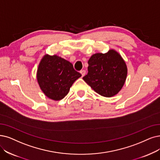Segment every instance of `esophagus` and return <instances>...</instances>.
I'll list each match as a JSON object with an SVG mask.
<instances>
[{
    "label": "esophagus",
    "mask_w": 160,
    "mask_h": 160,
    "mask_svg": "<svg viewBox=\"0 0 160 160\" xmlns=\"http://www.w3.org/2000/svg\"><path fill=\"white\" fill-rule=\"evenodd\" d=\"M80 73H81V74L82 75V77H83V76L85 75L86 72H85V70H81Z\"/></svg>",
    "instance_id": "obj_1"
}]
</instances>
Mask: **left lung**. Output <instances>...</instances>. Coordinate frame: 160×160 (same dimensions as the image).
Segmentation results:
<instances>
[{"instance_id": "left-lung-1", "label": "left lung", "mask_w": 160, "mask_h": 160, "mask_svg": "<svg viewBox=\"0 0 160 160\" xmlns=\"http://www.w3.org/2000/svg\"><path fill=\"white\" fill-rule=\"evenodd\" d=\"M88 64V73L82 79L96 92L112 97L121 91L127 78V68L117 51L111 49L105 54H94Z\"/></svg>"}]
</instances>
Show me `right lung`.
<instances>
[{"mask_svg": "<svg viewBox=\"0 0 160 160\" xmlns=\"http://www.w3.org/2000/svg\"><path fill=\"white\" fill-rule=\"evenodd\" d=\"M81 76L72 63L57 55H44L37 72V82L41 91L48 98L56 101L64 98L73 82Z\"/></svg>", "mask_w": 160, "mask_h": 160, "instance_id": "obj_1", "label": "right lung"}]
</instances>
